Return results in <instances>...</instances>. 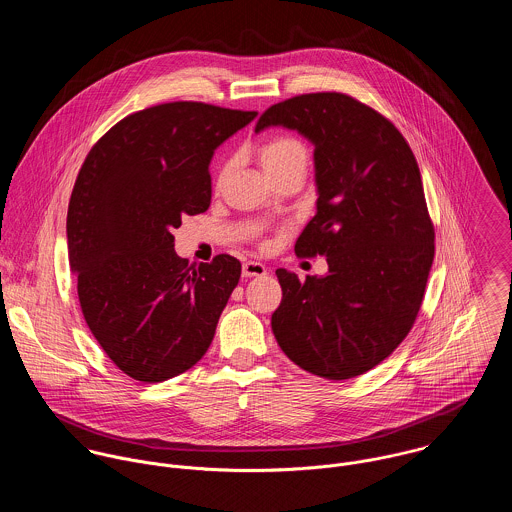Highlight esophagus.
Here are the masks:
<instances>
[{
  "label": "esophagus",
  "instance_id": "obj_1",
  "mask_svg": "<svg viewBox=\"0 0 512 512\" xmlns=\"http://www.w3.org/2000/svg\"><path fill=\"white\" fill-rule=\"evenodd\" d=\"M268 274V268L262 264V262H244L242 266V276L244 278H260V276H266Z\"/></svg>",
  "mask_w": 512,
  "mask_h": 512
}]
</instances>
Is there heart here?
Listing matches in <instances>:
<instances>
[{
	"instance_id": "obj_1",
	"label": "heart",
	"mask_w": 512,
	"mask_h": 512,
	"mask_svg": "<svg viewBox=\"0 0 512 512\" xmlns=\"http://www.w3.org/2000/svg\"><path fill=\"white\" fill-rule=\"evenodd\" d=\"M260 163L266 175H274L295 163L307 165V151L295 138H274L260 147Z\"/></svg>"
}]
</instances>
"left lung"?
<instances>
[{
	"instance_id": "left-lung-1",
	"label": "left lung",
	"mask_w": 512,
	"mask_h": 512,
	"mask_svg": "<svg viewBox=\"0 0 512 512\" xmlns=\"http://www.w3.org/2000/svg\"><path fill=\"white\" fill-rule=\"evenodd\" d=\"M282 126L311 142L317 213L297 256L323 254L329 272L305 282L276 270L272 315L280 349L303 370L347 380L382 363L408 335L434 262V226L422 175L402 134L341 92L270 106L256 134Z\"/></svg>"
}]
</instances>
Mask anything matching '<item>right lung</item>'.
<instances>
[{
	"instance_id": "obj_1",
	"label": "right lung",
	"mask_w": 512,
	"mask_h": 512,
	"mask_svg": "<svg viewBox=\"0 0 512 512\" xmlns=\"http://www.w3.org/2000/svg\"><path fill=\"white\" fill-rule=\"evenodd\" d=\"M258 114L169 102L130 114L86 155L74 183L67 246L88 329L110 361L142 382L197 365L242 266L175 252L183 215L211 205L215 149Z\"/></svg>"
}]
</instances>
